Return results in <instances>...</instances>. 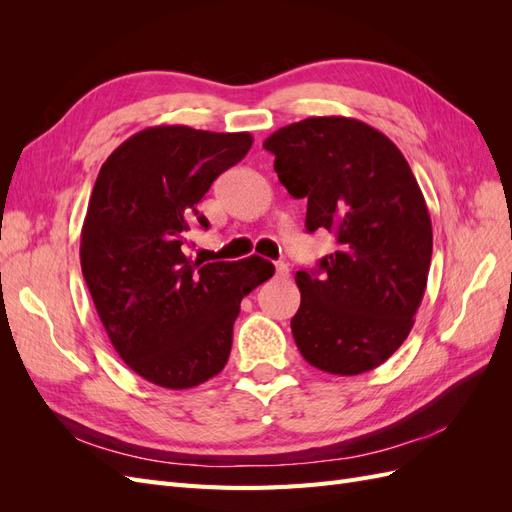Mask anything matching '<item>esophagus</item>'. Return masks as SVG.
Instances as JSON below:
<instances>
[{"label":"esophagus","instance_id":"esophagus-1","mask_svg":"<svg viewBox=\"0 0 512 512\" xmlns=\"http://www.w3.org/2000/svg\"><path fill=\"white\" fill-rule=\"evenodd\" d=\"M288 275H290V269H288L286 262H277V265H275V277H277V280H288Z\"/></svg>","mask_w":512,"mask_h":512}]
</instances>
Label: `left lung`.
<instances>
[{
  "label": "left lung",
  "mask_w": 512,
  "mask_h": 512,
  "mask_svg": "<svg viewBox=\"0 0 512 512\" xmlns=\"http://www.w3.org/2000/svg\"><path fill=\"white\" fill-rule=\"evenodd\" d=\"M294 198H307L305 228L335 235L337 252L297 271L290 320L303 359L356 376L404 344L423 301L431 220L416 177L382 132L348 117H309L265 141Z\"/></svg>",
  "instance_id": "1"
}]
</instances>
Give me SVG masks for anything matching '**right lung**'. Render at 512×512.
I'll use <instances>...</instances> for the list:
<instances>
[{
	"instance_id": "obj_1",
	"label": "right lung",
	"mask_w": 512,
	"mask_h": 512,
	"mask_svg": "<svg viewBox=\"0 0 512 512\" xmlns=\"http://www.w3.org/2000/svg\"><path fill=\"white\" fill-rule=\"evenodd\" d=\"M252 147L247 132L156 126L102 164L81 232V269L117 354L164 389H192L224 369L241 299L275 267L192 260L198 203Z\"/></svg>"
}]
</instances>
